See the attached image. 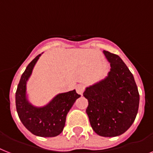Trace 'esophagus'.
I'll use <instances>...</instances> for the list:
<instances>
[{
    "label": "esophagus",
    "instance_id": "1",
    "mask_svg": "<svg viewBox=\"0 0 153 153\" xmlns=\"http://www.w3.org/2000/svg\"><path fill=\"white\" fill-rule=\"evenodd\" d=\"M85 90V85H82V84H79L76 86V91L77 93L80 95H82L83 92Z\"/></svg>",
    "mask_w": 153,
    "mask_h": 153
}]
</instances>
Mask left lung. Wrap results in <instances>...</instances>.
<instances>
[{"mask_svg":"<svg viewBox=\"0 0 153 153\" xmlns=\"http://www.w3.org/2000/svg\"><path fill=\"white\" fill-rule=\"evenodd\" d=\"M111 69L106 78L85 88L86 113L93 130L102 137H116L130 128L137 116L139 93L132 73L118 55L104 50Z\"/></svg>","mask_w":153,"mask_h":153,"instance_id":"left-lung-1","label":"left lung"}]
</instances>
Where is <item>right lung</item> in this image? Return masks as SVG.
Here are the masks:
<instances>
[{
	"label": "right lung",
	"instance_id": "1",
	"mask_svg": "<svg viewBox=\"0 0 153 153\" xmlns=\"http://www.w3.org/2000/svg\"><path fill=\"white\" fill-rule=\"evenodd\" d=\"M41 55L37 56L28 64L21 76L16 93V111L22 123L33 134L44 137H56L63 131L68 111L81 95L74 89L57 94L43 107L32 105L27 96V82Z\"/></svg>",
	"mask_w": 153,
	"mask_h": 153
}]
</instances>
